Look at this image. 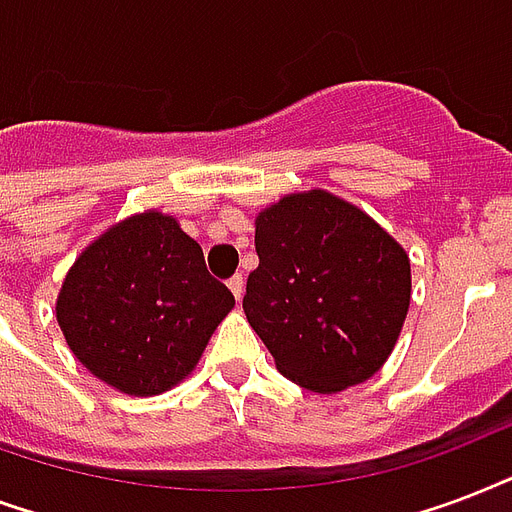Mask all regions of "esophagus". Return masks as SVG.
<instances>
[{
  "label": "esophagus",
  "instance_id": "esophagus-1",
  "mask_svg": "<svg viewBox=\"0 0 512 512\" xmlns=\"http://www.w3.org/2000/svg\"><path fill=\"white\" fill-rule=\"evenodd\" d=\"M227 285H229V291L235 293V299H237V301L243 299V293H245V280H243V275H235V277H232V280H229Z\"/></svg>",
  "mask_w": 512,
  "mask_h": 512
}]
</instances>
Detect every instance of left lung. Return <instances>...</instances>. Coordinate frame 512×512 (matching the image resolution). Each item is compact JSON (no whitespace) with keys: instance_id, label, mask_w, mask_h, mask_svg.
<instances>
[{"instance_id":"left-lung-1","label":"left lung","mask_w":512,"mask_h":512,"mask_svg":"<svg viewBox=\"0 0 512 512\" xmlns=\"http://www.w3.org/2000/svg\"><path fill=\"white\" fill-rule=\"evenodd\" d=\"M256 253L243 310L285 379L334 395L387 363L411 261L366 211L326 189L285 194L256 216Z\"/></svg>"}]
</instances>
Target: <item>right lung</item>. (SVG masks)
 Segmentation results:
<instances>
[{"mask_svg":"<svg viewBox=\"0 0 512 512\" xmlns=\"http://www.w3.org/2000/svg\"><path fill=\"white\" fill-rule=\"evenodd\" d=\"M235 307L173 216L144 211L95 237L63 277L55 318L82 366L149 398L176 387Z\"/></svg>","mask_w":512,"mask_h":512,"instance_id":"obj_1","label":"right lung"}]
</instances>
